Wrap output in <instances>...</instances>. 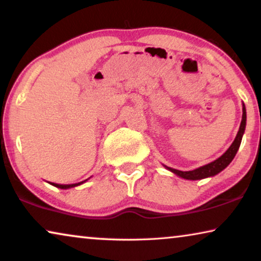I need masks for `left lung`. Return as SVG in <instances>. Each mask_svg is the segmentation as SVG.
Listing matches in <instances>:
<instances>
[{"label": "left lung", "mask_w": 261, "mask_h": 261, "mask_svg": "<svg viewBox=\"0 0 261 261\" xmlns=\"http://www.w3.org/2000/svg\"><path fill=\"white\" fill-rule=\"evenodd\" d=\"M245 129H246V107L244 103H242V120H241L240 127H239L237 137H235L233 144L230 145V147L228 148L227 151L220 156V158H217L216 160H214V162L192 171H179L166 165H164V167L176 174V176L184 178V179H188V180H198V179H204V178H208V177L216 176L217 173H220L221 171L226 169V167L231 163V160L234 159L239 147H240Z\"/></svg>", "instance_id": "8db88e82"}]
</instances>
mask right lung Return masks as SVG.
I'll list each match as a JSON object with an SVG mask.
<instances>
[{"label": "right lung", "instance_id": "obj_1", "mask_svg": "<svg viewBox=\"0 0 261 261\" xmlns=\"http://www.w3.org/2000/svg\"><path fill=\"white\" fill-rule=\"evenodd\" d=\"M88 179H85V180H83V181H80V183H76V184H56V183H51L53 187H56V188H59V189H70V188H74V187H78V185H81V184H83V183H85V181H87Z\"/></svg>", "mask_w": 261, "mask_h": 261}]
</instances>
